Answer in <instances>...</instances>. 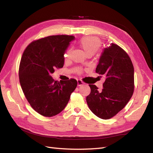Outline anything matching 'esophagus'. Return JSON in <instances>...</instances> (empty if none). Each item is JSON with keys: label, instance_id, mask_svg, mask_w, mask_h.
Returning <instances> with one entry per match:
<instances>
[{"label": "esophagus", "instance_id": "1", "mask_svg": "<svg viewBox=\"0 0 153 153\" xmlns=\"http://www.w3.org/2000/svg\"><path fill=\"white\" fill-rule=\"evenodd\" d=\"M82 85H84V82H83L81 80H77V85L79 86H82Z\"/></svg>", "mask_w": 153, "mask_h": 153}]
</instances>
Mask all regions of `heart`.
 <instances>
[{"mask_svg":"<svg viewBox=\"0 0 153 153\" xmlns=\"http://www.w3.org/2000/svg\"><path fill=\"white\" fill-rule=\"evenodd\" d=\"M101 41L98 38L92 36H84L78 41L79 47L83 50L85 55H93L98 50L101 46ZM69 51L64 54V58L67 59L69 57ZM79 71V70H78Z\"/></svg>","mask_w":153,"mask_h":153,"instance_id":"heart-1","label":"heart"}]
</instances>
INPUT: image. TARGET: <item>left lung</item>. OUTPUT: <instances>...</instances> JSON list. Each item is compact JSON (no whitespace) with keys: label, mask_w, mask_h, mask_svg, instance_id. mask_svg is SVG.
I'll return each instance as SVG.
<instances>
[{"label":"left lung","mask_w":153,"mask_h":153,"mask_svg":"<svg viewBox=\"0 0 153 153\" xmlns=\"http://www.w3.org/2000/svg\"><path fill=\"white\" fill-rule=\"evenodd\" d=\"M96 72L104 75L101 91L90 84L91 93L86 101L96 116L108 119L120 112L131 98L134 91V68L130 58L118 45L111 43L105 48Z\"/></svg>","instance_id":"1"}]
</instances>
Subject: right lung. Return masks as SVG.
<instances>
[{"instance_id": "1", "label": "right lung", "mask_w": 153, "mask_h": 153, "mask_svg": "<svg viewBox=\"0 0 153 153\" xmlns=\"http://www.w3.org/2000/svg\"><path fill=\"white\" fill-rule=\"evenodd\" d=\"M73 36H50L32 42L25 50L19 68L20 83L27 101L35 111L52 117L66 107L77 81H55L51 76L64 64L66 50Z\"/></svg>"}]
</instances>
